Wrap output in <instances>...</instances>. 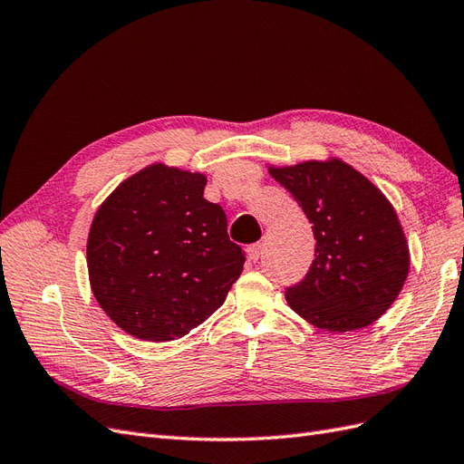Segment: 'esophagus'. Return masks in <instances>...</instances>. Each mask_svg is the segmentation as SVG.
<instances>
[{"instance_id":"esophagus-1","label":"esophagus","mask_w":464,"mask_h":464,"mask_svg":"<svg viewBox=\"0 0 464 464\" xmlns=\"http://www.w3.org/2000/svg\"><path fill=\"white\" fill-rule=\"evenodd\" d=\"M261 251H263V246H261L259 242L254 244V246H249V247H247V257H249V261L257 263L259 257H261Z\"/></svg>"}]
</instances>
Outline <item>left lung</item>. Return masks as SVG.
Returning <instances> with one entry per match:
<instances>
[{
  "instance_id": "obj_1",
  "label": "left lung",
  "mask_w": 464,
  "mask_h": 464,
  "mask_svg": "<svg viewBox=\"0 0 464 464\" xmlns=\"http://www.w3.org/2000/svg\"><path fill=\"white\" fill-rule=\"evenodd\" d=\"M314 227L315 259L286 302L312 325L346 333L372 325L397 300L411 269L395 208L353 166L329 159L269 168Z\"/></svg>"
}]
</instances>
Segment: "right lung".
Instances as JSON below:
<instances>
[{
  "mask_svg": "<svg viewBox=\"0 0 464 464\" xmlns=\"http://www.w3.org/2000/svg\"><path fill=\"white\" fill-rule=\"evenodd\" d=\"M199 172L150 164L98 207L87 242L96 302L141 341H176L213 315L242 275L227 215Z\"/></svg>",
  "mask_w": 464,
  "mask_h": 464,
  "instance_id": "add662e5",
  "label": "right lung"
}]
</instances>
